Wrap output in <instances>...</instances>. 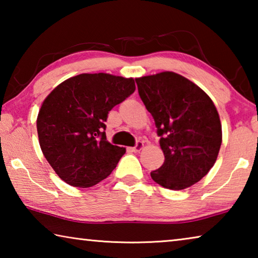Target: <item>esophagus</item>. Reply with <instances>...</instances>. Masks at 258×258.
Here are the masks:
<instances>
[{"mask_svg":"<svg viewBox=\"0 0 258 258\" xmlns=\"http://www.w3.org/2000/svg\"><path fill=\"white\" fill-rule=\"evenodd\" d=\"M143 148H145V143H143L142 141H138L137 145H135V147L131 148V150L134 151V152H140L143 149Z\"/></svg>","mask_w":258,"mask_h":258,"instance_id":"34e87169","label":"esophagus"}]
</instances>
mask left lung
<instances>
[{"label": "left lung", "instance_id": "left-lung-1", "mask_svg": "<svg viewBox=\"0 0 258 258\" xmlns=\"http://www.w3.org/2000/svg\"><path fill=\"white\" fill-rule=\"evenodd\" d=\"M140 98L155 119L165 161L150 175L159 185L183 190L199 182L217 159L222 125L212 99L173 72L135 78Z\"/></svg>", "mask_w": 258, "mask_h": 258}]
</instances>
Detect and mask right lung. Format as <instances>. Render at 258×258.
<instances>
[{"mask_svg":"<svg viewBox=\"0 0 258 258\" xmlns=\"http://www.w3.org/2000/svg\"><path fill=\"white\" fill-rule=\"evenodd\" d=\"M134 91L133 78L99 73L68 78L47 95L36 120L38 141L61 180L89 187L110 175L126 149L107 141L104 121Z\"/></svg>","mask_w":258,"mask_h":258,"instance_id":"add662e5","label":"right lung"}]
</instances>
